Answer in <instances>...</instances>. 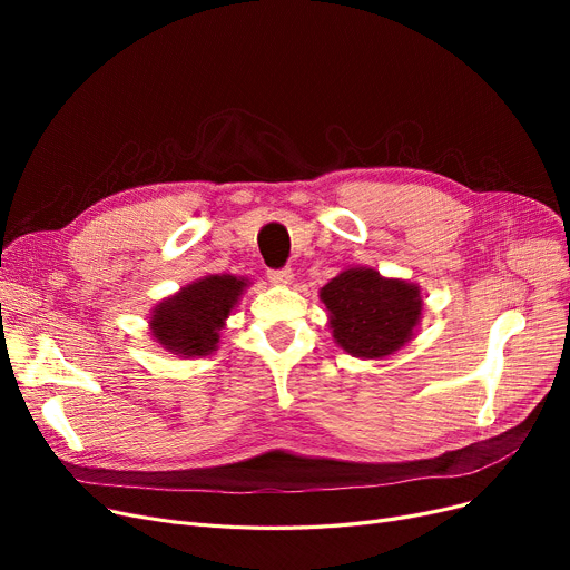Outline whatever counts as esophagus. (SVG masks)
I'll use <instances>...</instances> for the list:
<instances>
[{
    "instance_id": "esophagus-1",
    "label": "esophagus",
    "mask_w": 570,
    "mask_h": 570,
    "mask_svg": "<svg viewBox=\"0 0 570 570\" xmlns=\"http://www.w3.org/2000/svg\"><path fill=\"white\" fill-rule=\"evenodd\" d=\"M267 279L275 284H288L293 279V269L291 267H277V269H267Z\"/></svg>"
}]
</instances>
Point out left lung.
I'll return each instance as SVG.
<instances>
[{"label":"left lung","mask_w":570,"mask_h":570,"mask_svg":"<svg viewBox=\"0 0 570 570\" xmlns=\"http://www.w3.org/2000/svg\"><path fill=\"white\" fill-rule=\"evenodd\" d=\"M337 344L357 357H383L411 340L423 301L417 286L351 267L321 288Z\"/></svg>","instance_id":"left-lung-1"}]
</instances>
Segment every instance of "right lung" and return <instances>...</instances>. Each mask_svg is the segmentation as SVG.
Returning a JSON list of instances; mask_svg holds the SVG:
<instances>
[{"instance_id": "obj_1", "label": "right lung", "mask_w": 570, "mask_h": 570, "mask_svg": "<svg viewBox=\"0 0 570 570\" xmlns=\"http://www.w3.org/2000/svg\"><path fill=\"white\" fill-rule=\"evenodd\" d=\"M247 286L230 275H209L164 301L153 314V335L175 355H209L226 316Z\"/></svg>"}]
</instances>
